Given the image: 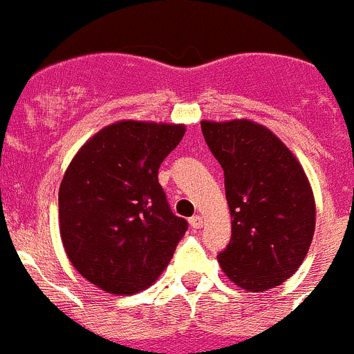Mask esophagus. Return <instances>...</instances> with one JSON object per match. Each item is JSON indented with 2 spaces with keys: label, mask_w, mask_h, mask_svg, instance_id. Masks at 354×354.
I'll list each match as a JSON object with an SVG mask.
<instances>
[{
  "label": "esophagus",
  "mask_w": 354,
  "mask_h": 354,
  "mask_svg": "<svg viewBox=\"0 0 354 354\" xmlns=\"http://www.w3.org/2000/svg\"><path fill=\"white\" fill-rule=\"evenodd\" d=\"M189 225L192 227V229H201L203 225H205V222H203V216L199 215H194L189 218Z\"/></svg>",
  "instance_id": "1"
}]
</instances>
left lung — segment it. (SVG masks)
I'll list each match as a JSON object with an SVG mask.
<instances>
[{"label":"left lung","instance_id":"obj_1","mask_svg":"<svg viewBox=\"0 0 354 354\" xmlns=\"http://www.w3.org/2000/svg\"><path fill=\"white\" fill-rule=\"evenodd\" d=\"M223 169L232 236L218 254L223 274L244 291L263 292L301 267L315 232V196L295 153L250 120H201Z\"/></svg>","mask_w":354,"mask_h":354}]
</instances>
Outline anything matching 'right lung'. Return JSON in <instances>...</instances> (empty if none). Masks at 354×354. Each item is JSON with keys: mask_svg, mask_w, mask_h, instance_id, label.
<instances>
[{"mask_svg": "<svg viewBox=\"0 0 354 354\" xmlns=\"http://www.w3.org/2000/svg\"><path fill=\"white\" fill-rule=\"evenodd\" d=\"M184 134V124L118 120L91 136L66 167L59 236L73 268L101 291H145L172 260L187 222L170 212L158 169Z\"/></svg>", "mask_w": 354, "mask_h": 354, "instance_id": "obj_1", "label": "right lung"}]
</instances>
